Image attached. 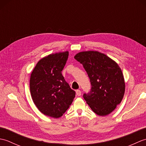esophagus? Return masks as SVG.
Here are the masks:
<instances>
[{"label":"esophagus","instance_id":"obj_1","mask_svg":"<svg viewBox=\"0 0 146 146\" xmlns=\"http://www.w3.org/2000/svg\"><path fill=\"white\" fill-rule=\"evenodd\" d=\"M76 95L77 96H80L81 95V94H82V92H81V91L80 90H76Z\"/></svg>","mask_w":146,"mask_h":146}]
</instances>
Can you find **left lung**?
Segmentation results:
<instances>
[{"label": "left lung", "instance_id": "8db88e82", "mask_svg": "<svg viewBox=\"0 0 146 146\" xmlns=\"http://www.w3.org/2000/svg\"><path fill=\"white\" fill-rule=\"evenodd\" d=\"M75 59L83 64L90 80V92L83 95L86 103L98 115L112 112L122 102L125 88L119 65L107 55L95 51L80 52Z\"/></svg>", "mask_w": 146, "mask_h": 146}]
</instances>
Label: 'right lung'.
I'll return each instance as SVG.
<instances>
[{"label": "right lung", "mask_w": 146, "mask_h": 146, "mask_svg": "<svg viewBox=\"0 0 146 146\" xmlns=\"http://www.w3.org/2000/svg\"><path fill=\"white\" fill-rule=\"evenodd\" d=\"M68 51L49 54L40 60L30 78V92L34 103L45 115L61 117L75 97V92L65 81L61 71Z\"/></svg>", "instance_id": "obj_1"}]
</instances>
